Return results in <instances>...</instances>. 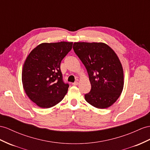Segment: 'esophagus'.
I'll use <instances>...</instances> for the list:
<instances>
[{
    "mask_svg": "<svg viewBox=\"0 0 150 150\" xmlns=\"http://www.w3.org/2000/svg\"><path fill=\"white\" fill-rule=\"evenodd\" d=\"M78 84H79V82H78L77 81H76V82H75L73 83H72V85H73V86H77Z\"/></svg>",
    "mask_w": 150,
    "mask_h": 150,
    "instance_id": "34e87169",
    "label": "esophagus"
}]
</instances>
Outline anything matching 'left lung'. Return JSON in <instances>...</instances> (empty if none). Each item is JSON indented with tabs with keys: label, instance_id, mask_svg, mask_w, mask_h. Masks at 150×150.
Returning <instances> with one entry per match:
<instances>
[{
	"label": "left lung",
	"instance_id": "left-lung-1",
	"mask_svg": "<svg viewBox=\"0 0 150 150\" xmlns=\"http://www.w3.org/2000/svg\"><path fill=\"white\" fill-rule=\"evenodd\" d=\"M73 49L86 68L91 89L87 103L99 109L112 106L124 87V71L116 53L102 42H75Z\"/></svg>",
	"mask_w": 150,
	"mask_h": 150
}]
</instances>
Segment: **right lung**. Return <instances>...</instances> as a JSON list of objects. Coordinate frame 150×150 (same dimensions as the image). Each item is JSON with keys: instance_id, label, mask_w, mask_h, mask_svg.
I'll list each match as a JSON object with an SVG mask.
<instances>
[{"instance_id": "obj_1", "label": "right lung", "mask_w": 150, "mask_h": 150, "mask_svg": "<svg viewBox=\"0 0 150 150\" xmlns=\"http://www.w3.org/2000/svg\"><path fill=\"white\" fill-rule=\"evenodd\" d=\"M73 42L42 43L33 49L25 61L22 82L26 95L42 108L59 103L69 87L61 71V61L71 51Z\"/></svg>"}]
</instances>
